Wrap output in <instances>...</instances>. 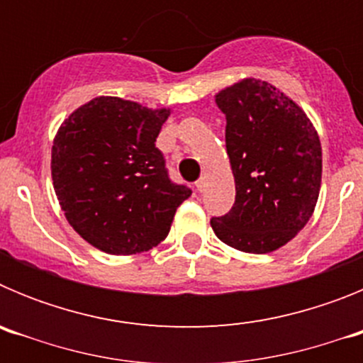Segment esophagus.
Wrapping results in <instances>:
<instances>
[{
	"label": "esophagus",
	"instance_id": "1",
	"mask_svg": "<svg viewBox=\"0 0 363 363\" xmlns=\"http://www.w3.org/2000/svg\"><path fill=\"white\" fill-rule=\"evenodd\" d=\"M203 189H205V178H200V179H198V182H196V191H203Z\"/></svg>",
	"mask_w": 363,
	"mask_h": 363
}]
</instances>
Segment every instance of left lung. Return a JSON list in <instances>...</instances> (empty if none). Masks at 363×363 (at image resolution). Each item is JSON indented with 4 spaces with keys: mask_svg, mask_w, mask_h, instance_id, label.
<instances>
[{
    "mask_svg": "<svg viewBox=\"0 0 363 363\" xmlns=\"http://www.w3.org/2000/svg\"><path fill=\"white\" fill-rule=\"evenodd\" d=\"M236 184L233 209L211 220L227 245L252 255L284 247L313 216L322 185V145L307 114L255 78L216 94Z\"/></svg>",
    "mask_w": 363,
    "mask_h": 363,
    "instance_id": "1",
    "label": "left lung"
}]
</instances>
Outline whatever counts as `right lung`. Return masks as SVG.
<instances>
[{
  "label": "right lung",
  "mask_w": 363,
  "mask_h": 363,
  "mask_svg": "<svg viewBox=\"0 0 363 363\" xmlns=\"http://www.w3.org/2000/svg\"><path fill=\"white\" fill-rule=\"evenodd\" d=\"M169 108L99 96L57 129L52 185L65 218L108 255H138L167 238L191 189L172 184L156 143Z\"/></svg>",
  "instance_id": "obj_1"
}]
</instances>
